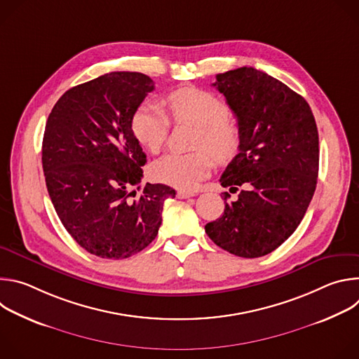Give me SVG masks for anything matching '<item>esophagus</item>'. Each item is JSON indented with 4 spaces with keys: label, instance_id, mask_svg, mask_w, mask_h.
Here are the masks:
<instances>
[{
    "label": "esophagus",
    "instance_id": "34e87169",
    "mask_svg": "<svg viewBox=\"0 0 359 359\" xmlns=\"http://www.w3.org/2000/svg\"><path fill=\"white\" fill-rule=\"evenodd\" d=\"M193 196H196V193H193V191H184V190L177 191L179 198H189V197H193Z\"/></svg>",
    "mask_w": 359,
    "mask_h": 359
}]
</instances>
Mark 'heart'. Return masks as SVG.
<instances>
[{
    "label": "heart",
    "instance_id": "obj_1",
    "mask_svg": "<svg viewBox=\"0 0 359 359\" xmlns=\"http://www.w3.org/2000/svg\"><path fill=\"white\" fill-rule=\"evenodd\" d=\"M168 105L177 123H190L197 128L194 149H208L217 162H224L234 155L240 143V128L229 118L230 109L223 99L197 88H182L168 96ZM169 129V116L155 104L147 102L140 105L132 116V132L136 140L151 153H158L163 147ZM210 154L206 150L187 155L170 153L150 166V176L175 189L191 190L209 175Z\"/></svg>",
    "mask_w": 359,
    "mask_h": 359
}]
</instances>
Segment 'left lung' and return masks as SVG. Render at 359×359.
<instances>
[{
	"mask_svg": "<svg viewBox=\"0 0 359 359\" xmlns=\"http://www.w3.org/2000/svg\"><path fill=\"white\" fill-rule=\"evenodd\" d=\"M213 86L240 128V151L220 183L230 191L244 189L204 230L238 257H262L295 231L314 196L320 162L316 119L301 95L251 67L216 75Z\"/></svg>",
	"mask_w": 359,
	"mask_h": 359,
	"instance_id": "left-lung-1",
	"label": "left lung"
}]
</instances>
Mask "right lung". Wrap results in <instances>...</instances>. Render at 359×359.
<instances>
[{
    "label": "right lung",
    "mask_w": 359,
    "mask_h": 359,
    "mask_svg": "<svg viewBox=\"0 0 359 359\" xmlns=\"http://www.w3.org/2000/svg\"><path fill=\"white\" fill-rule=\"evenodd\" d=\"M153 89L140 72L105 74L67 90L46 121L42 168L50 201L72 238L100 259H128L147 247L165 200L176 196L166 184H139L146 155L132 116Z\"/></svg>",
    "instance_id": "add662e5"
}]
</instances>
